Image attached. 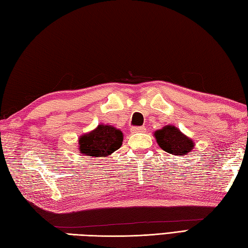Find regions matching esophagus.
Here are the masks:
<instances>
[{
    "mask_svg": "<svg viewBox=\"0 0 248 248\" xmlns=\"http://www.w3.org/2000/svg\"><path fill=\"white\" fill-rule=\"evenodd\" d=\"M146 131V128L144 126H134L131 128L132 133H144Z\"/></svg>",
    "mask_w": 248,
    "mask_h": 248,
    "instance_id": "obj_1",
    "label": "esophagus"
}]
</instances>
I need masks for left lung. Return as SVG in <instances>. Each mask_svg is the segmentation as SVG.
<instances>
[{
	"label": "left lung",
	"instance_id": "8db88e82",
	"mask_svg": "<svg viewBox=\"0 0 248 248\" xmlns=\"http://www.w3.org/2000/svg\"><path fill=\"white\" fill-rule=\"evenodd\" d=\"M155 136L158 145L168 154L182 155L189 153L194 147L192 140L183 135L180 129L172 125H168L160 131H157L155 133Z\"/></svg>",
	"mask_w": 248,
	"mask_h": 248
}]
</instances>
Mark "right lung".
Listing matches in <instances>:
<instances>
[{
  "instance_id": "right-lung-1",
  "label": "right lung",
  "mask_w": 248,
  "mask_h": 248,
  "mask_svg": "<svg viewBox=\"0 0 248 248\" xmlns=\"http://www.w3.org/2000/svg\"><path fill=\"white\" fill-rule=\"evenodd\" d=\"M123 134L108 125L99 126L79 138V151L91 157H104L114 153L122 146Z\"/></svg>"
}]
</instances>
